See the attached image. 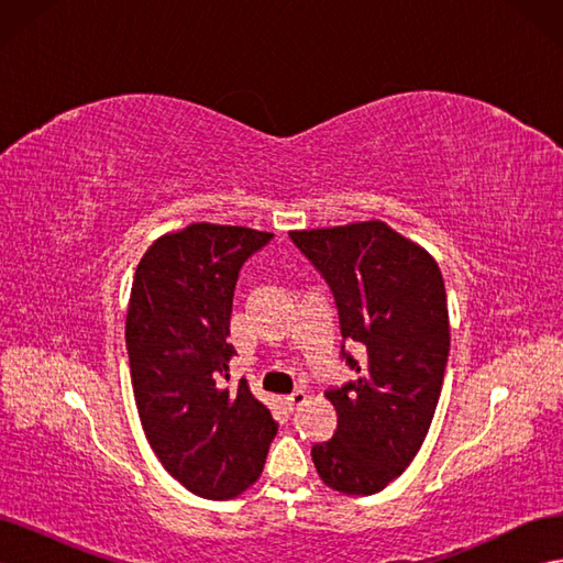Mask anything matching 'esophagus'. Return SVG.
I'll return each mask as SVG.
<instances>
[{
	"instance_id": "34e87169",
	"label": "esophagus",
	"mask_w": 563,
	"mask_h": 563,
	"mask_svg": "<svg viewBox=\"0 0 563 563\" xmlns=\"http://www.w3.org/2000/svg\"><path fill=\"white\" fill-rule=\"evenodd\" d=\"M305 399H308V395H305L302 389H298V391H294V395H288V397L284 399V404L288 406V411H294V408H298V406L305 404Z\"/></svg>"
}]
</instances>
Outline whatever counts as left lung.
<instances>
[{"label":"left lung","mask_w":563,"mask_h":563,"mask_svg":"<svg viewBox=\"0 0 563 563\" xmlns=\"http://www.w3.org/2000/svg\"><path fill=\"white\" fill-rule=\"evenodd\" d=\"M291 240L329 282L354 383L329 389L335 434L312 449L321 482L373 496L411 465L437 411L451 347L441 269L383 220L294 230Z\"/></svg>","instance_id":"8db88e82"}]
</instances>
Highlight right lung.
<instances>
[{"mask_svg":"<svg viewBox=\"0 0 563 563\" xmlns=\"http://www.w3.org/2000/svg\"><path fill=\"white\" fill-rule=\"evenodd\" d=\"M269 236L192 223L152 242L133 275L126 350L143 432L164 470L199 498H240L258 482L277 434L246 380L220 385L234 356V284Z\"/></svg>","mask_w":563,"mask_h":563,"instance_id":"obj_1","label":"right lung"}]
</instances>
